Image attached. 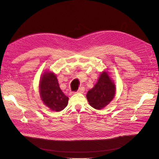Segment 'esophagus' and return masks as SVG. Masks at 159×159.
I'll list each match as a JSON object with an SVG mask.
<instances>
[{
	"label": "esophagus",
	"mask_w": 159,
	"mask_h": 159,
	"mask_svg": "<svg viewBox=\"0 0 159 159\" xmlns=\"http://www.w3.org/2000/svg\"><path fill=\"white\" fill-rule=\"evenodd\" d=\"M85 91V88L84 87H81L78 89V91H76V93H84Z\"/></svg>",
	"instance_id": "34e87169"
}]
</instances>
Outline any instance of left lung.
<instances>
[{"label": "left lung", "mask_w": 159, "mask_h": 159, "mask_svg": "<svg viewBox=\"0 0 159 159\" xmlns=\"http://www.w3.org/2000/svg\"><path fill=\"white\" fill-rule=\"evenodd\" d=\"M115 94V86L108 74L103 71L98 83L88 91L86 97L91 107L96 109H102L110 103Z\"/></svg>", "instance_id": "1"}]
</instances>
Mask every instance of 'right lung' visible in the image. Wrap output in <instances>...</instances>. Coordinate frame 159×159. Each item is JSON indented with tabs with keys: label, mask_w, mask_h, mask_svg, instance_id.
<instances>
[{
	"label": "right lung",
	"mask_w": 159,
	"mask_h": 159,
	"mask_svg": "<svg viewBox=\"0 0 159 159\" xmlns=\"http://www.w3.org/2000/svg\"><path fill=\"white\" fill-rule=\"evenodd\" d=\"M40 94L44 103L55 111L63 110L68 102L69 98L62 92L56 76L52 72H46L42 77Z\"/></svg>",
	"instance_id": "1"
}]
</instances>
